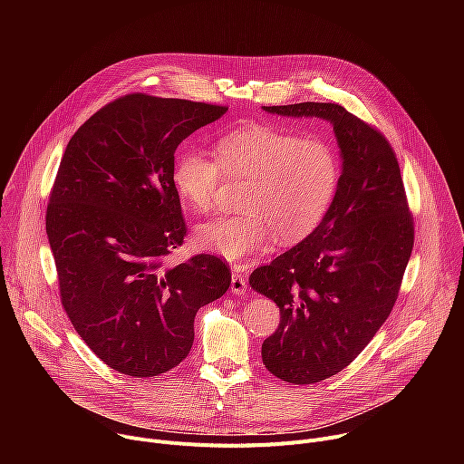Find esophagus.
I'll list each match as a JSON object with an SVG mask.
<instances>
[{"label":"esophagus","instance_id":"esophagus-1","mask_svg":"<svg viewBox=\"0 0 464 464\" xmlns=\"http://www.w3.org/2000/svg\"><path fill=\"white\" fill-rule=\"evenodd\" d=\"M231 292L235 295H244L247 292V281H246L244 276L233 274V277H231Z\"/></svg>","mask_w":464,"mask_h":464}]
</instances>
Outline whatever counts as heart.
I'll use <instances>...</instances> for the list:
<instances>
[{
	"label": "heart",
	"instance_id": "heart-1",
	"mask_svg": "<svg viewBox=\"0 0 464 464\" xmlns=\"http://www.w3.org/2000/svg\"><path fill=\"white\" fill-rule=\"evenodd\" d=\"M340 174L338 150L326 138L246 126L217 141L215 158L183 150L172 179L181 202L200 215L215 208L224 176L247 181L244 215L218 217L196 227L204 249L238 262L272 246L277 235L283 242L308 237L333 206Z\"/></svg>",
	"mask_w": 464,
	"mask_h": 464
}]
</instances>
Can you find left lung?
Returning a JSON list of instances; mask_svg holds the SVG:
<instances>
[{
	"mask_svg": "<svg viewBox=\"0 0 464 464\" xmlns=\"http://www.w3.org/2000/svg\"><path fill=\"white\" fill-rule=\"evenodd\" d=\"M264 110L330 121L343 160L323 222L249 276L251 288L281 310L277 330L262 343V363L285 382L315 383L345 369L389 317L415 242L413 217L380 130L334 102Z\"/></svg>",
	"mask_w": 464,
	"mask_h": 464,
	"instance_id": "left-lung-1",
	"label": "left lung"
}]
</instances>
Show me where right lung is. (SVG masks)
I'll return each instance as SVG.
<instances>
[{"label":"right lung","mask_w":464,"mask_h":464,"mask_svg":"<svg viewBox=\"0 0 464 464\" xmlns=\"http://www.w3.org/2000/svg\"><path fill=\"white\" fill-rule=\"evenodd\" d=\"M226 106L130 93L93 113L62 156L45 215L60 301L111 369L150 378L183 362L194 317L231 285L227 262L169 255L187 235L174 152Z\"/></svg>","instance_id":"obj_1"}]
</instances>
